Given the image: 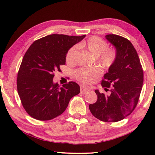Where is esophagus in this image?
Segmentation results:
<instances>
[{
	"label": "esophagus",
	"mask_w": 155,
	"mask_h": 155,
	"mask_svg": "<svg viewBox=\"0 0 155 155\" xmlns=\"http://www.w3.org/2000/svg\"><path fill=\"white\" fill-rule=\"evenodd\" d=\"M80 90H81V92L82 94H85L86 92H87V91L90 90V89L88 87H85L84 85H81V87H80Z\"/></svg>",
	"instance_id": "34e87169"
}]
</instances>
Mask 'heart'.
<instances>
[{
	"label": "heart",
	"mask_w": 155,
	"mask_h": 155,
	"mask_svg": "<svg viewBox=\"0 0 155 155\" xmlns=\"http://www.w3.org/2000/svg\"><path fill=\"white\" fill-rule=\"evenodd\" d=\"M79 48L86 49L96 57L98 61L104 67L111 66L115 58V52L114 50L109 48L108 44L102 39L92 37L87 41H83L78 44ZM76 49L74 47L70 48L66 55V61L69 63L73 61ZM101 74V70L98 68H83L77 70L76 77L77 79L83 83L92 82L96 77Z\"/></svg>",
	"instance_id": "1"
}]
</instances>
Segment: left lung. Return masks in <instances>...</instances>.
Listing matches in <instances>:
<instances>
[{
  "mask_svg": "<svg viewBox=\"0 0 155 155\" xmlns=\"http://www.w3.org/2000/svg\"><path fill=\"white\" fill-rule=\"evenodd\" d=\"M105 38L115 48L114 61L101 83L107 93L96 90L98 99L89 108L97 119L115 122L135 109L142 87L143 72L137 52L129 40L114 34L107 35Z\"/></svg>",
  "mask_w": 155,
  "mask_h": 155,
  "instance_id": "left-lung-1",
  "label": "left lung"
}]
</instances>
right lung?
I'll use <instances>...</instances> for the list:
<instances>
[{"mask_svg": "<svg viewBox=\"0 0 155 155\" xmlns=\"http://www.w3.org/2000/svg\"><path fill=\"white\" fill-rule=\"evenodd\" d=\"M52 34L36 40L26 52L17 78L20 98L28 114L38 120H50L64 113L73 96L80 93L75 82L59 87L54 73L65 64L70 48L85 38Z\"/></svg>", "mask_w": 155, "mask_h": 155, "instance_id": "right-lung-1", "label": "right lung"}]
</instances>
